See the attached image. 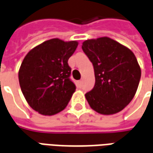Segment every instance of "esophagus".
I'll return each mask as SVG.
<instances>
[{
    "mask_svg": "<svg viewBox=\"0 0 153 153\" xmlns=\"http://www.w3.org/2000/svg\"><path fill=\"white\" fill-rule=\"evenodd\" d=\"M79 85H82V83H83V80H79Z\"/></svg>",
    "mask_w": 153,
    "mask_h": 153,
    "instance_id": "34e87169",
    "label": "esophagus"
}]
</instances>
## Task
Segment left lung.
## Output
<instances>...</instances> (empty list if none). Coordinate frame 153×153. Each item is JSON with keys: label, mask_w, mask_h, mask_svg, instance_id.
I'll return each mask as SVG.
<instances>
[{"label": "left lung", "mask_w": 153, "mask_h": 153, "mask_svg": "<svg viewBox=\"0 0 153 153\" xmlns=\"http://www.w3.org/2000/svg\"><path fill=\"white\" fill-rule=\"evenodd\" d=\"M82 49L94 68L95 85L85 94L90 106L102 115L122 111L134 97L141 78L134 54L107 37L84 41Z\"/></svg>", "instance_id": "obj_1"}]
</instances>
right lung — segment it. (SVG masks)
I'll return each mask as SVG.
<instances>
[{
    "label": "right lung",
    "instance_id": "right-lung-1",
    "mask_svg": "<svg viewBox=\"0 0 153 153\" xmlns=\"http://www.w3.org/2000/svg\"><path fill=\"white\" fill-rule=\"evenodd\" d=\"M78 47V42L53 38L28 52L19 71L22 93L28 105L44 115L63 111L76 89L70 79L68 60Z\"/></svg>",
    "mask_w": 153,
    "mask_h": 153
}]
</instances>
